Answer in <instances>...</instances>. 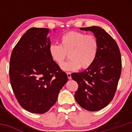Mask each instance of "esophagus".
<instances>
[{
	"instance_id": "obj_1",
	"label": "esophagus",
	"mask_w": 132,
	"mask_h": 132,
	"mask_svg": "<svg viewBox=\"0 0 132 132\" xmlns=\"http://www.w3.org/2000/svg\"><path fill=\"white\" fill-rule=\"evenodd\" d=\"M67 76H68V78L69 79H71V73H70V72H67Z\"/></svg>"
}]
</instances>
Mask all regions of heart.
Here are the masks:
<instances>
[{"mask_svg": "<svg viewBox=\"0 0 132 132\" xmlns=\"http://www.w3.org/2000/svg\"><path fill=\"white\" fill-rule=\"evenodd\" d=\"M98 48L99 43L94 36L71 31L61 36L60 45L51 44L48 50L52 59L58 64L64 62L69 53L70 59L61 67L65 71H75L89 68L96 59Z\"/></svg>", "mask_w": 132, "mask_h": 132, "instance_id": "1", "label": "heart"}]
</instances>
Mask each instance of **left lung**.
Masks as SVG:
<instances>
[{"mask_svg": "<svg viewBox=\"0 0 132 132\" xmlns=\"http://www.w3.org/2000/svg\"><path fill=\"white\" fill-rule=\"evenodd\" d=\"M91 31L99 43L94 63L84 71L73 73L71 78L78 84L75 98L80 107L98 111L112 100L121 73V57L115 40L100 27L80 28Z\"/></svg>", "mask_w": 132, "mask_h": 132, "instance_id": "obj_1", "label": "left lung"}]
</instances>
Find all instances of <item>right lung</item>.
Here are the masks:
<instances>
[{"label": "right lung", "mask_w": 132, "mask_h": 132, "mask_svg": "<svg viewBox=\"0 0 132 132\" xmlns=\"http://www.w3.org/2000/svg\"><path fill=\"white\" fill-rule=\"evenodd\" d=\"M49 31L46 28L29 29L11 55L12 89L20 105L31 113L43 114L50 110L68 80L49 54Z\"/></svg>", "instance_id": "obj_1"}]
</instances>
